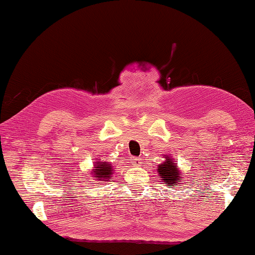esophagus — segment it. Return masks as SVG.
<instances>
[{
	"label": "esophagus",
	"instance_id": "1",
	"mask_svg": "<svg viewBox=\"0 0 255 255\" xmlns=\"http://www.w3.org/2000/svg\"><path fill=\"white\" fill-rule=\"evenodd\" d=\"M131 163L133 166H140V164L142 163V159L141 158H131Z\"/></svg>",
	"mask_w": 255,
	"mask_h": 255
}]
</instances>
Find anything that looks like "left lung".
<instances>
[{"instance_id":"1","label":"left lung","mask_w":255,"mask_h":255,"mask_svg":"<svg viewBox=\"0 0 255 255\" xmlns=\"http://www.w3.org/2000/svg\"><path fill=\"white\" fill-rule=\"evenodd\" d=\"M163 163L157 165L158 177L167 187H179L183 181V172L178 167V163L170 155H164ZM181 188V187H179Z\"/></svg>"}]
</instances>
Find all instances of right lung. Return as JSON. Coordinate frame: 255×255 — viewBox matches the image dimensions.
<instances>
[{
	"label": "right lung",
	"instance_id": "right-lung-1",
	"mask_svg": "<svg viewBox=\"0 0 255 255\" xmlns=\"http://www.w3.org/2000/svg\"><path fill=\"white\" fill-rule=\"evenodd\" d=\"M95 165H93L92 170L90 171V174L92 175L93 180L97 181H108L109 179L113 177V172H114V167L107 160H101L100 158H97Z\"/></svg>",
	"mask_w": 255,
	"mask_h": 255
}]
</instances>
